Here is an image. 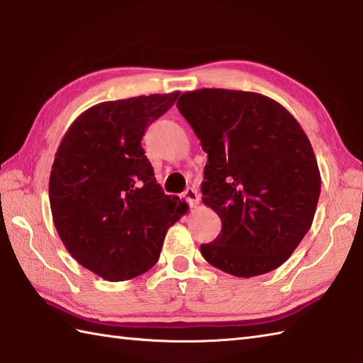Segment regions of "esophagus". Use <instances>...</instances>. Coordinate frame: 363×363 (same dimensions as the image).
Returning a JSON list of instances; mask_svg holds the SVG:
<instances>
[{"label":"esophagus","mask_w":363,"mask_h":363,"mask_svg":"<svg viewBox=\"0 0 363 363\" xmlns=\"http://www.w3.org/2000/svg\"><path fill=\"white\" fill-rule=\"evenodd\" d=\"M184 198H186V201L191 206L195 207L198 203H199V194L196 187H189L186 189V191H184Z\"/></svg>","instance_id":"34e87169"}]
</instances>
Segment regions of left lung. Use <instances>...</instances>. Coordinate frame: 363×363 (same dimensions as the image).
Here are the masks:
<instances>
[{"mask_svg": "<svg viewBox=\"0 0 363 363\" xmlns=\"http://www.w3.org/2000/svg\"><path fill=\"white\" fill-rule=\"evenodd\" d=\"M177 109L207 152L203 203L221 233L203 257L237 277L281 267L311 229L321 177L309 138L274 99L252 91L201 89Z\"/></svg>", "mask_w": 363, "mask_h": 363, "instance_id": "8db88e82", "label": "left lung"}]
</instances>
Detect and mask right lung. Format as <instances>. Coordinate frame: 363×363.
<instances>
[{"label": "right lung", "instance_id": "right-lung-1", "mask_svg": "<svg viewBox=\"0 0 363 363\" xmlns=\"http://www.w3.org/2000/svg\"><path fill=\"white\" fill-rule=\"evenodd\" d=\"M179 96H135L90 107L68 128L50 176L54 226L78 264L111 282L156 265L169 226L187 212L165 195L142 148Z\"/></svg>", "mask_w": 363, "mask_h": 363}]
</instances>
